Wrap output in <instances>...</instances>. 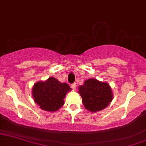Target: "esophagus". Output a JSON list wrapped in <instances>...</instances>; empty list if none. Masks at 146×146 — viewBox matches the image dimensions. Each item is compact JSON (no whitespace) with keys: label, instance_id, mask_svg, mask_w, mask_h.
<instances>
[{"label":"esophagus","instance_id":"34e87169","mask_svg":"<svg viewBox=\"0 0 146 146\" xmlns=\"http://www.w3.org/2000/svg\"><path fill=\"white\" fill-rule=\"evenodd\" d=\"M72 88L73 90H76V83L72 84Z\"/></svg>","mask_w":146,"mask_h":146}]
</instances>
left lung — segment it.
<instances>
[{"instance_id":"obj_1","label":"left lung","mask_w":146,"mask_h":146,"mask_svg":"<svg viewBox=\"0 0 146 146\" xmlns=\"http://www.w3.org/2000/svg\"><path fill=\"white\" fill-rule=\"evenodd\" d=\"M78 89L85 108L90 112L102 110L108 106L113 100L112 90L106 82L90 78L86 80Z\"/></svg>"}]
</instances>
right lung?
Listing matches in <instances>:
<instances>
[{
    "instance_id": "right-lung-1",
    "label": "right lung",
    "mask_w": 146,
    "mask_h": 146,
    "mask_svg": "<svg viewBox=\"0 0 146 146\" xmlns=\"http://www.w3.org/2000/svg\"><path fill=\"white\" fill-rule=\"evenodd\" d=\"M67 83H62L53 77L45 81L37 82L32 89V96L40 108L46 111H57L64 104V99L71 91Z\"/></svg>"
}]
</instances>
